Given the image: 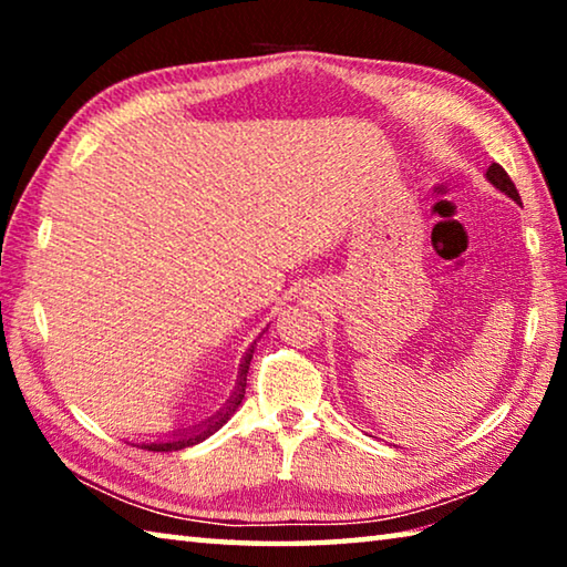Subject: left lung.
Instances as JSON below:
<instances>
[{
  "mask_svg": "<svg viewBox=\"0 0 567 567\" xmlns=\"http://www.w3.org/2000/svg\"><path fill=\"white\" fill-rule=\"evenodd\" d=\"M487 182H491V185L495 187V189H501V192H505L507 197L511 199H515V203H520V195H517V189H515V185H513V179L507 177V172L501 167V165H493L487 167Z\"/></svg>",
  "mask_w": 567,
  "mask_h": 567,
  "instance_id": "8db88e82",
  "label": "left lung"
}]
</instances>
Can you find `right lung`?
Returning a JSON list of instances; mask_svg holds the SVG:
<instances>
[{"label": "right lung", "mask_w": 567, "mask_h": 567, "mask_svg": "<svg viewBox=\"0 0 567 567\" xmlns=\"http://www.w3.org/2000/svg\"><path fill=\"white\" fill-rule=\"evenodd\" d=\"M252 352H255V342L249 344V350L245 352L243 362H239V372H237L233 395H229V400L225 402V408H219L213 417H207L203 422V425H192L189 430H177V433H172V435L145 440V443H132V445H140L142 450H152V453H175V450H185L189 445H197L213 433H217V430L235 415V410L239 408V402H243V398H245L247 370H249V362H252Z\"/></svg>", "instance_id": "obj_1"}]
</instances>
